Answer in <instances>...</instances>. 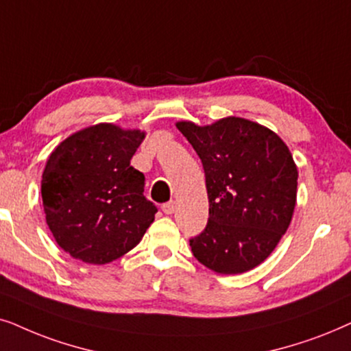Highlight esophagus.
<instances>
[{
    "instance_id": "obj_1",
    "label": "esophagus",
    "mask_w": 351,
    "mask_h": 351,
    "mask_svg": "<svg viewBox=\"0 0 351 351\" xmlns=\"http://www.w3.org/2000/svg\"><path fill=\"white\" fill-rule=\"evenodd\" d=\"M175 208H176V205H175V202H173V200L162 205V212L165 215H171L173 212H175Z\"/></svg>"
}]
</instances>
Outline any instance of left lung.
I'll use <instances>...</instances> for the list:
<instances>
[{
  "mask_svg": "<svg viewBox=\"0 0 351 351\" xmlns=\"http://www.w3.org/2000/svg\"><path fill=\"white\" fill-rule=\"evenodd\" d=\"M176 128L202 160L208 194L207 226L189 239L194 256L219 274L255 268L276 249L295 208L291 151L276 133L241 117Z\"/></svg>",
  "mask_w": 351,
  "mask_h": 351,
  "instance_id": "obj_1",
  "label": "left lung"
}]
</instances>
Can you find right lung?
<instances>
[{"label": "right lung", "mask_w": 351, "mask_h": 351, "mask_svg": "<svg viewBox=\"0 0 351 351\" xmlns=\"http://www.w3.org/2000/svg\"><path fill=\"white\" fill-rule=\"evenodd\" d=\"M139 130L112 123L64 139L46 162L41 197L60 249L85 263L106 265L139 244L157 207L144 197V175L130 165Z\"/></svg>", "instance_id": "obj_1"}]
</instances>
